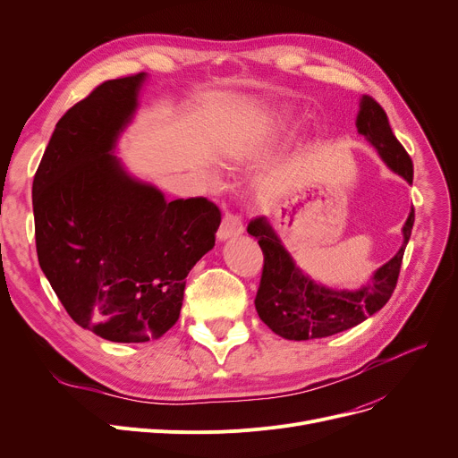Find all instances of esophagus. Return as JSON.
<instances>
[{
	"label": "esophagus",
	"mask_w": 458,
	"mask_h": 458,
	"mask_svg": "<svg viewBox=\"0 0 458 458\" xmlns=\"http://www.w3.org/2000/svg\"><path fill=\"white\" fill-rule=\"evenodd\" d=\"M243 233V223L239 219L237 215L233 213H225L223 216V223L219 232H216V237H219V242H226V239H232L235 235H242Z\"/></svg>",
	"instance_id": "1"
}]
</instances>
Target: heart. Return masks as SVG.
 Instances as JSON below:
<instances>
[{"label": "heart", "mask_w": 458, "mask_h": 458, "mask_svg": "<svg viewBox=\"0 0 458 458\" xmlns=\"http://www.w3.org/2000/svg\"><path fill=\"white\" fill-rule=\"evenodd\" d=\"M247 147H249V142L245 139H242V137H235V139L228 140L225 147H223V150H221L223 163L225 165H233L239 157L245 154Z\"/></svg>", "instance_id": "1"}]
</instances>
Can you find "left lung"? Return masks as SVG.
Wrapping results in <instances>:
<instances>
[{
    "instance_id": "left-lung-1",
    "label": "left lung",
    "mask_w": 458,
    "mask_h": 458,
    "mask_svg": "<svg viewBox=\"0 0 458 458\" xmlns=\"http://www.w3.org/2000/svg\"><path fill=\"white\" fill-rule=\"evenodd\" d=\"M356 130L390 171L412 183V159L395 139L386 113L369 96H362L360 100ZM412 226L414 208L403 226V245L397 254L358 290H334L306 275L266 216H258L249 225V233L258 239L263 252V271L254 301L259 319L275 334L295 342L327 338L366 321L390 301L395 290Z\"/></svg>"
}]
</instances>
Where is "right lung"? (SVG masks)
Returning <instances> with one entry per match:
<instances>
[{
  "mask_svg": "<svg viewBox=\"0 0 458 458\" xmlns=\"http://www.w3.org/2000/svg\"><path fill=\"white\" fill-rule=\"evenodd\" d=\"M144 81H106L70 107L33 180L42 273L72 319L116 344L157 340L178 321L185 276L221 225L213 202H168L114 156Z\"/></svg>",
  "mask_w": 458,
  "mask_h": 458,
  "instance_id": "obj_1",
  "label": "right lung"
}]
</instances>
